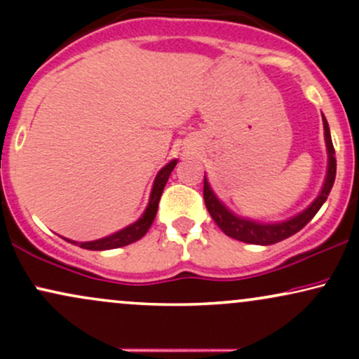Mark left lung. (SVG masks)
Segmentation results:
<instances>
[{"label": "left lung", "mask_w": 359, "mask_h": 359, "mask_svg": "<svg viewBox=\"0 0 359 359\" xmlns=\"http://www.w3.org/2000/svg\"><path fill=\"white\" fill-rule=\"evenodd\" d=\"M323 125H324V140L325 148H327V172H325V179L323 184V189L317 194V197L312 201L311 205H307L302 212L295 214V216L288 217L285 221L278 222H259L248 219L234 214L231 209L228 208L219 197L214 194L211 185L208 182V177L204 175V203L208 208L209 214L221 228V231L226 236L234 238V240L250 243V245H275V243L287 240L292 234L299 233L304 226L307 224L312 217L316 216L317 211L323 208V204L327 199L329 192H331L332 185H334L336 179V156H334V147H332L331 131H329L327 119L323 114Z\"/></svg>", "instance_id": "8db88e82"}]
</instances>
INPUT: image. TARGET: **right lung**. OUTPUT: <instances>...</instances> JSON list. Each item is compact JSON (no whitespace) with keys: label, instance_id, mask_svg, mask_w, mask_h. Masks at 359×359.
Instances as JSON below:
<instances>
[{"label":"right lung","instance_id":"1","mask_svg":"<svg viewBox=\"0 0 359 359\" xmlns=\"http://www.w3.org/2000/svg\"><path fill=\"white\" fill-rule=\"evenodd\" d=\"M175 165H177V160H172V162H168L165 167L160 168V172L156 174L155 180H154V185H151L150 199H148L147 209L143 211L142 217H140L138 221H135L133 224L126 226V228L119 229V231L109 234V236H106V238H101V240H96V241L77 243V241L67 240V238H64V240L72 243V245H79L81 248H84V250H94V251L121 248V246L131 245V243L138 241L140 238L145 236L148 229H150L151 222H154V219H155L156 209H158V201H160V197H162L163 187H165L168 177H170L172 170H174Z\"/></svg>","mask_w":359,"mask_h":359}]
</instances>
